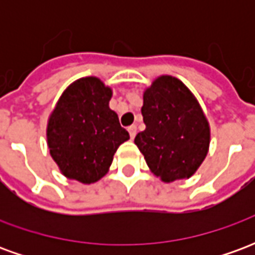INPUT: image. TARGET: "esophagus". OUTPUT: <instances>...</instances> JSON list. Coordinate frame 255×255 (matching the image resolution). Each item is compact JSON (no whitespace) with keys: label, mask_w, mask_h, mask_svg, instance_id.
Segmentation results:
<instances>
[{"label":"esophagus","mask_w":255,"mask_h":255,"mask_svg":"<svg viewBox=\"0 0 255 255\" xmlns=\"http://www.w3.org/2000/svg\"><path fill=\"white\" fill-rule=\"evenodd\" d=\"M128 132H129L131 139L135 138V135H136V126H129V127H128Z\"/></svg>","instance_id":"34e87169"}]
</instances>
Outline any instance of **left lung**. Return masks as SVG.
<instances>
[{
	"label": "left lung",
	"mask_w": 255,
	"mask_h": 255,
	"mask_svg": "<svg viewBox=\"0 0 255 255\" xmlns=\"http://www.w3.org/2000/svg\"><path fill=\"white\" fill-rule=\"evenodd\" d=\"M146 129L135 144L155 176L169 183L195 173L208 154L210 129L201 106L176 78L161 76L144 91Z\"/></svg>",
	"instance_id": "left-lung-1"
}]
</instances>
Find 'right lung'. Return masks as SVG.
<instances>
[{
  "label": "right lung",
  "instance_id": "obj_1",
  "mask_svg": "<svg viewBox=\"0 0 255 255\" xmlns=\"http://www.w3.org/2000/svg\"><path fill=\"white\" fill-rule=\"evenodd\" d=\"M112 90L97 78L73 82L61 95L47 124L53 160L69 179L94 183L105 175L129 133L109 108Z\"/></svg>",
  "mask_w": 255,
  "mask_h": 255
}]
</instances>
